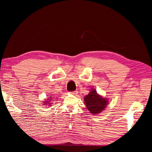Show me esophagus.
<instances>
[{
    "instance_id": "obj_1",
    "label": "esophagus",
    "mask_w": 152,
    "mask_h": 152,
    "mask_svg": "<svg viewBox=\"0 0 152 152\" xmlns=\"http://www.w3.org/2000/svg\"><path fill=\"white\" fill-rule=\"evenodd\" d=\"M77 92L78 91H72V92H70V94H74V95H76V94H77Z\"/></svg>"
}]
</instances>
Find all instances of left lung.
Segmentation results:
<instances>
[{"label": "left lung", "instance_id": "1", "mask_svg": "<svg viewBox=\"0 0 152 152\" xmlns=\"http://www.w3.org/2000/svg\"><path fill=\"white\" fill-rule=\"evenodd\" d=\"M84 99L87 110L93 115L102 112L108 104V99L99 95L94 89H91Z\"/></svg>", "mask_w": 152, "mask_h": 152}]
</instances>
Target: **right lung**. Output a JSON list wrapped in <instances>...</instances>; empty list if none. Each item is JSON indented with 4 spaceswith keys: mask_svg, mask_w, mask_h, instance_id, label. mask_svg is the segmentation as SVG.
Here are the masks:
<instances>
[{
    "mask_svg": "<svg viewBox=\"0 0 152 152\" xmlns=\"http://www.w3.org/2000/svg\"><path fill=\"white\" fill-rule=\"evenodd\" d=\"M51 97H52V96H50L49 99H48V101H46V102H44V103H43V104H44V105H46V106H50V104H52V103H50V102H50V101H53V100H52V98Z\"/></svg>",
    "mask_w": 152,
    "mask_h": 152,
    "instance_id": "right-lung-1",
    "label": "right lung"
}]
</instances>
